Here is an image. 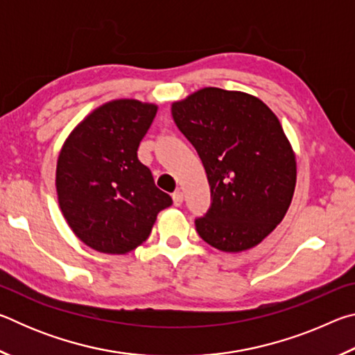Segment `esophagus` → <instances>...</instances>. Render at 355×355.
Segmentation results:
<instances>
[{"mask_svg":"<svg viewBox=\"0 0 355 355\" xmlns=\"http://www.w3.org/2000/svg\"><path fill=\"white\" fill-rule=\"evenodd\" d=\"M172 200H173V205L180 207L183 203V192L182 191H175L172 194Z\"/></svg>","mask_w":355,"mask_h":355,"instance_id":"obj_1","label":"esophagus"}]
</instances>
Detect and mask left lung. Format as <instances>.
<instances>
[{
  "instance_id": "1",
  "label": "left lung",
  "mask_w": 355,
  "mask_h": 355,
  "mask_svg": "<svg viewBox=\"0 0 355 355\" xmlns=\"http://www.w3.org/2000/svg\"><path fill=\"white\" fill-rule=\"evenodd\" d=\"M172 117L211 189L197 233L222 252L255 248L285 218L296 186V156L277 116L254 95L205 87L172 103Z\"/></svg>"
}]
</instances>
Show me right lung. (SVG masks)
Returning a JSON list of instances; mask_svg holds the SVG:
<instances>
[{
	"label": "right lung",
	"mask_w": 355,
	"mask_h": 355,
	"mask_svg": "<svg viewBox=\"0 0 355 355\" xmlns=\"http://www.w3.org/2000/svg\"><path fill=\"white\" fill-rule=\"evenodd\" d=\"M156 111L153 103L112 100L89 114L64 142L56 166L59 207L75 235L94 250H135L161 209L172 205L137 159Z\"/></svg>",
	"instance_id": "right-lung-1"
}]
</instances>
